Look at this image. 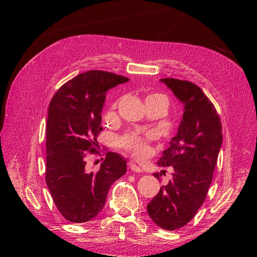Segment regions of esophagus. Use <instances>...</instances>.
<instances>
[{"mask_svg": "<svg viewBox=\"0 0 257 257\" xmlns=\"http://www.w3.org/2000/svg\"><path fill=\"white\" fill-rule=\"evenodd\" d=\"M130 169H132L134 172H138V173H142L143 171H144V170H143V168L139 167V165H137L136 163L130 164Z\"/></svg>", "mask_w": 257, "mask_h": 257, "instance_id": "obj_1", "label": "esophagus"}]
</instances>
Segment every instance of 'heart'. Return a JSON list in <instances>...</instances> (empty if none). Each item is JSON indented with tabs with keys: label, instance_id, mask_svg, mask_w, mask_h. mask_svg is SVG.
<instances>
[{
	"label": "heart",
	"instance_id": "b5f03b06",
	"mask_svg": "<svg viewBox=\"0 0 257 257\" xmlns=\"http://www.w3.org/2000/svg\"><path fill=\"white\" fill-rule=\"evenodd\" d=\"M160 97H164V96L163 95H159V94H152L146 99L160 98ZM151 138H152L151 135L143 136V135H139L138 133H132V134L125 135L123 137H121L118 141V144L121 149L129 152V153H132L134 156H136V158H143V156H145L150 153L149 142Z\"/></svg>",
	"mask_w": 257,
	"mask_h": 257
}]
</instances>
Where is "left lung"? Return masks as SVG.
Returning a JSON list of instances; mask_svg holds the SVG:
<instances>
[{
	"instance_id": "1",
	"label": "left lung",
	"mask_w": 257,
	"mask_h": 257,
	"mask_svg": "<svg viewBox=\"0 0 257 257\" xmlns=\"http://www.w3.org/2000/svg\"><path fill=\"white\" fill-rule=\"evenodd\" d=\"M160 81L179 99L184 113L177 135L158 161L159 167L173 169L172 179L149 203L147 213L159 227L176 230L188 223L205 201L222 145V125L198 86L175 78ZM160 176L155 178L161 181Z\"/></svg>"
}]
</instances>
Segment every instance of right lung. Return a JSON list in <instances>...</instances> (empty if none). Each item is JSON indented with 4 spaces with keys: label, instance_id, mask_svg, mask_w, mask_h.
Listing matches in <instances>:
<instances>
[{
    "label": "right lung",
    "instance_id": "obj_1",
    "mask_svg": "<svg viewBox=\"0 0 257 257\" xmlns=\"http://www.w3.org/2000/svg\"><path fill=\"white\" fill-rule=\"evenodd\" d=\"M127 77L89 70L66 82L51 99L46 122V185L64 219L82 223L105 205L111 185L127 172V161L108 152L97 172L86 169L103 129L102 108L108 89Z\"/></svg>",
    "mask_w": 257,
    "mask_h": 257
}]
</instances>
